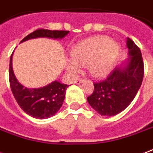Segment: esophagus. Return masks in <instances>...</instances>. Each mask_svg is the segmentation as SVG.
I'll return each mask as SVG.
<instances>
[{
  "label": "esophagus",
  "mask_w": 153,
  "mask_h": 153,
  "mask_svg": "<svg viewBox=\"0 0 153 153\" xmlns=\"http://www.w3.org/2000/svg\"><path fill=\"white\" fill-rule=\"evenodd\" d=\"M83 82H84V79H76L74 81L75 84H81V83H83Z\"/></svg>",
  "instance_id": "1"
}]
</instances>
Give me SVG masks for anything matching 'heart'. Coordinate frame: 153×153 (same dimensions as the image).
<instances>
[{
  "label": "heart",
  "mask_w": 153,
  "mask_h": 153,
  "mask_svg": "<svg viewBox=\"0 0 153 153\" xmlns=\"http://www.w3.org/2000/svg\"><path fill=\"white\" fill-rule=\"evenodd\" d=\"M119 54V45L107 36H94L84 39L72 48L71 59L66 69L75 75L80 66L87 65L88 72L94 77H102L113 69Z\"/></svg>",
  "instance_id": "b5f03b06"
}]
</instances>
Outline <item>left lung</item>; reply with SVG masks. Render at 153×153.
I'll use <instances>...</instances> for the list:
<instances>
[{"mask_svg":"<svg viewBox=\"0 0 153 153\" xmlns=\"http://www.w3.org/2000/svg\"><path fill=\"white\" fill-rule=\"evenodd\" d=\"M128 59L116 67L106 79L94 83V92L88 102L102 116L121 113L135 98L143 79L144 67L141 51L132 39L127 38Z\"/></svg>","mask_w":153,"mask_h":153,"instance_id":"1","label":"left lung"}]
</instances>
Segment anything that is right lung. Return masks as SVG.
Returning a JSON list of instances; mask_svg holds the SVG:
<instances>
[{"label": "right lung", "instance_id": "obj_1", "mask_svg": "<svg viewBox=\"0 0 153 153\" xmlns=\"http://www.w3.org/2000/svg\"><path fill=\"white\" fill-rule=\"evenodd\" d=\"M67 30H50L39 29L29 34L21 41L30 39L47 37L51 39H63L69 34ZM12 55L10 59L9 80L10 88L17 103L25 113L39 119H45L54 116L61 108L65 100L68 84L54 81L46 86L38 88H29L23 86L16 79L12 69Z\"/></svg>", "mask_w": 153, "mask_h": 153}]
</instances>
